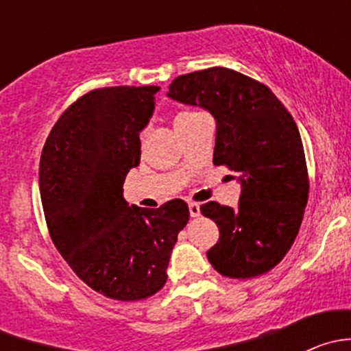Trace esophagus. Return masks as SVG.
I'll return each mask as SVG.
<instances>
[{
  "label": "esophagus",
  "instance_id": "1",
  "mask_svg": "<svg viewBox=\"0 0 351 351\" xmlns=\"http://www.w3.org/2000/svg\"><path fill=\"white\" fill-rule=\"evenodd\" d=\"M189 210L192 217H198V215H200V204H197V202H189Z\"/></svg>",
  "mask_w": 351,
  "mask_h": 351
}]
</instances>
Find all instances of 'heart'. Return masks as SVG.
I'll return each instance as SVG.
<instances>
[{"mask_svg":"<svg viewBox=\"0 0 351 351\" xmlns=\"http://www.w3.org/2000/svg\"><path fill=\"white\" fill-rule=\"evenodd\" d=\"M195 113H198V112H182V113H178V115H176V119H175V123H178V122H182V120H185V119H189V117H192V115H195Z\"/></svg>","mask_w":351,"mask_h":351,"instance_id":"1","label":"heart"}]
</instances>
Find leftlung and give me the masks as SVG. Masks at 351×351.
I'll use <instances>...</instances> for the list:
<instances>
[{"mask_svg": "<svg viewBox=\"0 0 351 351\" xmlns=\"http://www.w3.org/2000/svg\"><path fill=\"white\" fill-rule=\"evenodd\" d=\"M168 97L214 115V165L241 175L238 207L217 202L200 207L219 228L208 261L229 278L267 274L295 241L309 198L306 156L292 115L270 88L228 67L182 74L171 81Z\"/></svg>", "mask_w": 351, "mask_h": 351, "instance_id": "left-lung-1", "label": "left lung"}]
</instances>
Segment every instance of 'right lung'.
<instances>
[{
    "label": "right lung",
    "instance_id": "obj_1",
    "mask_svg": "<svg viewBox=\"0 0 351 351\" xmlns=\"http://www.w3.org/2000/svg\"><path fill=\"white\" fill-rule=\"evenodd\" d=\"M158 91H88L59 117L40 156L38 183L52 243L84 284L125 302L165 287L171 250L190 217L182 198L141 208L122 195L127 173L141 161L139 132Z\"/></svg>",
    "mask_w": 351,
    "mask_h": 351
}]
</instances>
